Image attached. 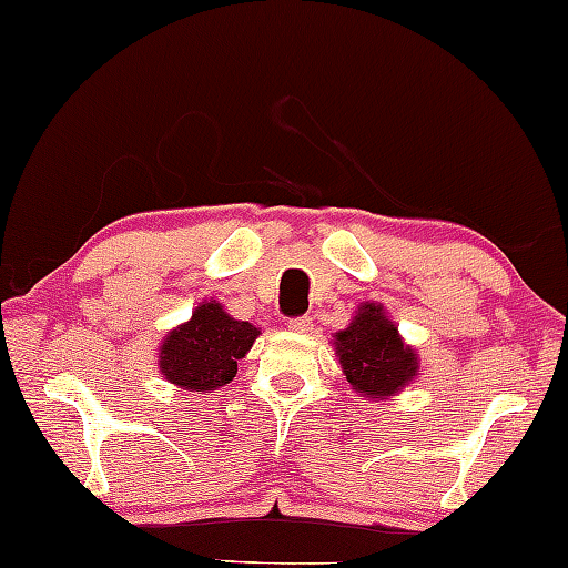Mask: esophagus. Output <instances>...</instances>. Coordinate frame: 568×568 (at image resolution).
Wrapping results in <instances>:
<instances>
[{
	"instance_id": "esophagus-1",
	"label": "esophagus",
	"mask_w": 568,
	"mask_h": 568,
	"mask_svg": "<svg viewBox=\"0 0 568 568\" xmlns=\"http://www.w3.org/2000/svg\"><path fill=\"white\" fill-rule=\"evenodd\" d=\"M290 328L297 334H307L313 328V318L311 315H297V318H290Z\"/></svg>"
}]
</instances>
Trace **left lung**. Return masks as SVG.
Here are the masks:
<instances>
[{
  "instance_id": "obj_1",
  "label": "left lung",
  "mask_w": 568,
  "mask_h": 568,
  "mask_svg": "<svg viewBox=\"0 0 568 568\" xmlns=\"http://www.w3.org/2000/svg\"><path fill=\"white\" fill-rule=\"evenodd\" d=\"M336 355L347 381L371 399L394 396L417 373L415 352L404 347L394 323L373 302L336 334Z\"/></svg>"
}]
</instances>
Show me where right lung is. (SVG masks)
Wrapping results in <instances>:
<instances>
[{"instance_id":"1","label":"right lung","mask_w":568,"mask_h":568,"mask_svg":"<svg viewBox=\"0 0 568 568\" xmlns=\"http://www.w3.org/2000/svg\"><path fill=\"white\" fill-rule=\"evenodd\" d=\"M255 326L234 321L219 302L197 307L185 326L174 328L161 347L159 367L166 381L190 392H216L237 375L242 359L257 338Z\"/></svg>"}]
</instances>
